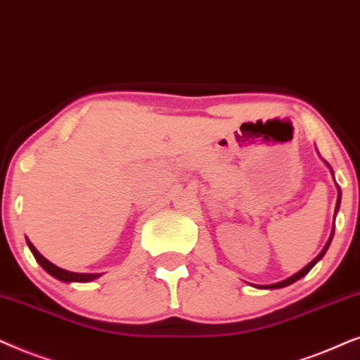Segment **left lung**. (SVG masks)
Wrapping results in <instances>:
<instances>
[{
    "mask_svg": "<svg viewBox=\"0 0 360 360\" xmlns=\"http://www.w3.org/2000/svg\"><path fill=\"white\" fill-rule=\"evenodd\" d=\"M326 165H328V162H326ZM328 167L330 169V166L328 165ZM330 174H333V177H334V171L330 169ZM334 183H336V181H334ZM336 188H338V202H336V210H334V219H336V214H338V210H339V205H341V188H339V186L336 184ZM333 237H334V227H333V230H330V237H329V240H328V243H326L324 245V248L323 250H321V253L318 257L314 258L313 262H309L308 265H306L303 270H300L298 273H295V275H291L290 278H286V280H283V281H278V283H273V285H252L253 288H260V290H278V288H285V286H288V285H291V283H295V281H298L300 278H303L304 275H308V271L311 270V268H313L316 263H318L321 258L324 257V253L328 252V248H329V245H330V240H333Z\"/></svg>",
    "mask_w": 360,
    "mask_h": 360,
    "instance_id": "left-lung-1",
    "label": "left lung"
}]
</instances>
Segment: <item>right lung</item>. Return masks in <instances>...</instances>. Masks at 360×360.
<instances>
[{
	"mask_svg": "<svg viewBox=\"0 0 360 360\" xmlns=\"http://www.w3.org/2000/svg\"><path fill=\"white\" fill-rule=\"evenodd\" d=\"M26 242H27V247H30V250L32 252V255H34V258L37 260V263H39V265L44 268L51 276H54L56 280L64 281V283H89V281L97 280V278L102 276V273H75V271L64 270V268H59L57 265H54V263L47 260V258L42 257L41 253L36 250V247L30 242V238H26Z\"/></svg>",
	"mask_w": 360,
	"mask_h": 360,
	"instance_id": "right-lung-1",
	"label": "right lung"
}]
</instances>
